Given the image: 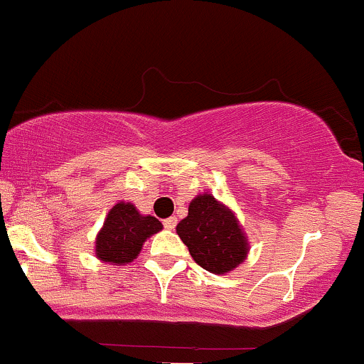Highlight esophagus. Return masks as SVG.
Wrapping results in <instances>:
<instances>
[{
  "label": "esophagus",
  "mask_w": 364,
  "mask_h": 364,
  "mask_svg": "<svg viewBox=\"0 0 364 364\" xmlns=\"http://www.w3.org/2000/svg\"><path fill=\"white\" fill-rule=\"evenodd\" d=\"M176 223H178L176 217H169V219L164 220V228L166 229H174V228H176Z\"/></svg>",
  "instance_id": "1"
}]
</instances>
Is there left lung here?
Segmentation results:
<instances>
[{
	"label": "left lung",
	"mask_w": 364,
	"mask_h": 364,
	"mask_svg": "<svg viewBox=\"0 0 364 364\" xmlns=\"http://www.w3.org/2000/svg\"><path fill=\"white\" fill-rule=\"evenodd\" d=\"M176 232L191 258L212 274L235 270L250 250L235 212L210 193L196 195L191 200L188 215L176 225Z\"/></svg>",
	"instance_id": "left-lung-1"
}]
</instances>
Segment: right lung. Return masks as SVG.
I'll use <instances>...</instances> for the list:
<instances>
[{"label": "right lung", "mask_w": 364, "mask_h": 364, "mask_svg": "<svg viewBox=\"0 0 364 364\" xmlns=\"http://www.w3.org/2000/svg\"><path fill=\"white\" fill-rule=\"evenodd\" d=\"M161 229L156 217L141 215L129 202H118L95 237V257L112 265H127L139 257L147 237Z\"/></svg>", "instance_id": "obj_1"}]
</instances>
